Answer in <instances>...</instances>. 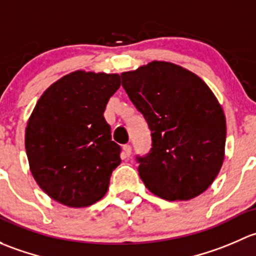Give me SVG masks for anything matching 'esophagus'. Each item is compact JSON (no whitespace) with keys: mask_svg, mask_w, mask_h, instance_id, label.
<instances>
[{"mask_svg":"<svg viewBox=\"0 0 256 256\" xmlns=\"http://www.w3.org/2000/svg\"><path fill=\"white\" fill-rule=\"evenodd\" d=\"M123 150H124V155H127V156H129V155L132 154L130 144H126V146H123Z\"/></svg>","mask_w":256,"mask_h":256,"instance_id":"1","label":"esophagus"}]
</instances>
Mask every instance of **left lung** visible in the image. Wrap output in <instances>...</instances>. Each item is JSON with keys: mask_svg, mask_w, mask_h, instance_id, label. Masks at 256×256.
<instances>
[{"mask_svg": "<svg viewBox=\"0 0 256 256\" xmlns=\"http://www.w3.org/2000/svg\"><path fill=\"white\" fill-rule=\"evenodd\" d=\"M120 78L152 132L149 152L136 158L146 188L166 201H187L206 191L222 168L226 132L210 88L191 71L165 62Z\"/></svg>", "mask_w": 256, "mask_h": 256, "instance_id": "obj_1", "label": "left lung"}]
</instances>
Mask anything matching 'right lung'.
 I'll return each instance as SVG.
<instances>
[{
  "instance_id": "right-lung-1",
  "label": "right lung",
  "mask_w": 256,
  "mask_h": 256,
  "mask_svg": "<svg viewBox=\"0 0 256 256\" xmlns=\"http://www.w3.org/2000/svg\"><path fill=\"white\" fill-rule=\"evenodd\" d=\"M117 74L75 71L42 94L26 129L33 178L50 198L88 207L108 190L122 148L112 140L104 112L120 88Z\"/></svg>"
}]
</instances>
